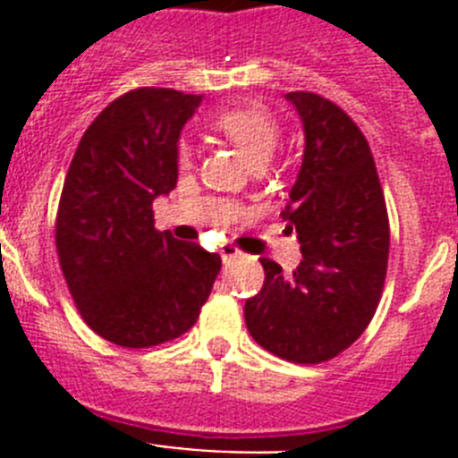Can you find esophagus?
Wrapping results in <instances>:
<instances>
[{
  "mask_svg": "<svg viewBox=\"0 0 458 458\" xmlns=\"http://www.w3.org/2000/svg\"><path fill=\"white\" fill-rule=\"evenodd\" d=\"M220 257H222V261H225V266H229V264H233L236 259H241L242 252L236 248V245H232V242H225V245L220 248Z\"/></svg>",
  "mask_w": 458,
  "mask_h": 458,
  "instance_id": "34e87169",
  "label": "esophagus"
}]
</instances>
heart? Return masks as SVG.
I'll return each instance as SVG.
<instances>
[{
    "instance_id": "b5f03b06",
    "label": "heart",
    "mask_w": 458,
    "mask_h": 458,
    "mask_svg": "<svg viewBox=\"0 0 458 458\" xmlns=\"http://www.w3.org/2000/svg\"><path fill=\"white\" fill-rule=\"evenodd\" d=\"M210 125L232 141L250 165L268 163L275 148H277L279 140H282L279 119L268 107L259 103L222 109V112H217L210 119ZM192 156V147H190L188 141H181L179 148H176V160H179L181 167H190Z\"/></svg>"
}]
</instances>
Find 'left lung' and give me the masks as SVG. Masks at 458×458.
Instances as JSON below:
<instances>
[{"mask_svg": "<svg viewBox=\"0 0 458 458\" xmlns=\"http://www.w3.org/2000/svg\"><path fill=\"white\" fill-rule=\"evenodd\" d=\"M305 128V156L282 217L302 261L291 275L261 259L266 282L245 302L259 346L298 365L346 351L374 318L390 254V220L369 141L333 100L291 91Z\"/></svg>", "mask_w": 458, "mask_h": 458, "instance_id": "8db88e82", "label": "left lung"}]
</instances>
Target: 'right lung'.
<instances>
[{"mask_svg":"<svg viewBox=\"0 0 458 458\" xmlns=\"http://www.w3.org/2000/svg\"><path fill=\"white\" fill-rule=\"evenodd\" d=\"M201 96L141 87L89 125L56 210L55 242L75 307L93 333L151 349L197 323L220 254L153 226V199L179 179L176 141Z\"/></svg>","mask_w":458,"mask_h":458,"instance_id":"1","label":"right lung"}]
</instances>
